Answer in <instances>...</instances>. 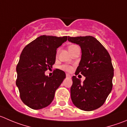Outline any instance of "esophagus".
I'll use <instances>...</instances> for the list:
<instances>
[{"label": "esophagus", "mask_w": 127, "mask_h": 127, "mask_svg": "<svg viewBox=\"0 0 127 127\" xmlns=\"http://www.w3.org/2000/svg\"><path fill=\"white\" fill-rule=\"evenodd\" d=\"M66 77H67V78H71V76L69 74H66Z\"/></svg>", "instance_id": "obj_1"}]
</instances>
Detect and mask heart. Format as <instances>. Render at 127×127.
I'll use <instances>...</instances> for the list:
<instances>
[{
  "label": "heart",
  "instance_id": "obj_1",
  "mask_svg": "<svg viewBox=\"0 0 127 127\" xmlns=\"http://www.w3.org/2000/svg\"><path fill=\"white\" fill-rule=\"evenodd\" d=\"M76 46V45H70V46H69V49L71 48H72V47H74V46ZM63 68L67 71H71V69H72V67H71V66H64L63 67Z\"/></svg>",
  "mask_w": 127,
  "mask_h": 127
}]
</instances>
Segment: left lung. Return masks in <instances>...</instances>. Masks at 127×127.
<instances>
[{
    "mask_svg": "<svg viewBox=\"0 0 127 127\" xmlns=\"http://www.w3.org/2000/svg\"><path fill=\"white\" fill-rule=\"evenodd\" d=\"M69 41L79 45L81 59L75 74H81L86 79L81 82L72 76L71 97L81 110L92 111L101 107L112 89L114 67L106 49L92 36L69 37Z\"/></svg>",
    "mask_w": 127,
    "mask_h": 127,
    "instance_id": "1",
    "label": "left lung"
}]
</instances>
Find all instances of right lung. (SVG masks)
Instances as JSON below:
<instances>
[{"label":"right lung","instance_id":"right-lung-1","mask_svg":"<svg viewBox=\"0 0 127 127\" xmlns=\"http://www.w3.org/2000/svg\"><path fill=\"white\" fill-rule=\"evenodd\" d=\"M67 38L66 36L42 35L23 48L16 68V85L21 100L31 109L38 110L48 106L56 90L66 78L62 70H55L51 77L45 72L55 64L56 50Z\"/></svg>","mask_w":127,"mask_h":127}]
</instances>
